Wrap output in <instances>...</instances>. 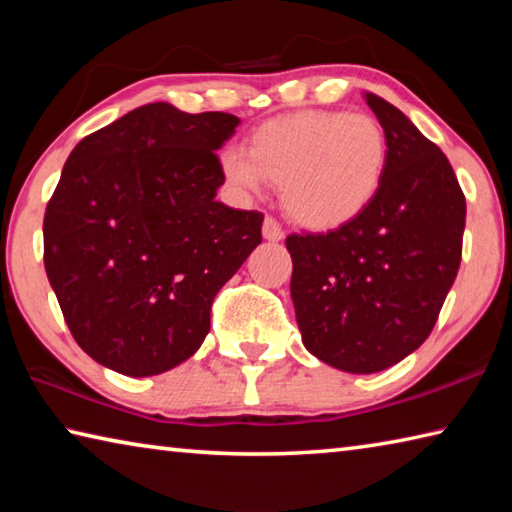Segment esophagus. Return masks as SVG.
Masks as SVG:
<instances>
[{
    "label": "esophagus",
    "mask_w": 512,
    "mask_h": 512,
    "mask_svg": "<svg viewBox=\"0 0 512 512\" xmlns=\"http://www.w3.org/2000/svg\"><path fill=\"white\" fill-rule=\"evenodd\" d=\"M262 235L266 241H282L284 230H282V225L273 219V216H266L264 225H262Z\"/></svg>",
    "instance_id": "esophagus-1"
}]
</instances>
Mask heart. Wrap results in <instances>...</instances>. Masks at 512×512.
I'll return each instance as SVG.
<instances>
[{
  "label": "heart",
  "mask_w": 512,
  "mask_h": 512,
  "mask_svg": "<svg viewBox=\"0 0 512 512\" xmlns=\"http://www.w3.org/2000/svg\"><path fill=\"white\" fill-rule=\"evenodd\" d=\"M386 158V135L375 117L302 110L259 126L248 153L225 151L221 171L248 194L259 192L264 180L280 185L282 207L293 221L309 230H332L377 196Z\"/></svg>",
  "instance_id": "obj_1"
}]
</instances>
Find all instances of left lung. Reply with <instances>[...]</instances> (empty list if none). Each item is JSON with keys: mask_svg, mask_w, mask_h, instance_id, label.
I'll return each mask as SVG.
<instances>
[{"mask_svg": "<svg viewBox=\"0 0 512 512\" xmlns=\"http://www.w3.org/2000/svg\"><path fill=\"white\" fill-rule=\"evenodd\" d=\"M386 135L377 196L325 235H291L302 343L327 366L370 375L424 343L456 280L465 196L447 155L393 103L363 92Z\"/></svg>", "mask_w": 512, "mask_h": 512, "instance_id": "8db88e82", "label": "left lung"}]
</instances>
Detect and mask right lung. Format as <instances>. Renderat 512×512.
<instances>
[{
	"instance_id": "right-lung-1",
	"label": "right lung",
	"mask_w": 512,
	"mask_h": 512,
	"mask_svg": "<svg viewBox=\"0 0 512 512\" xmlns=\"http://www.w3.org/2000/svg\"><path fill=\"white\" fill-rule=\"evenodd\" d=\"M241 119L146 103L76 144L47 205L45 271L83 352L128 377L180 366L264 214L216 201Z\"/></svg>"
}]
</instances>
